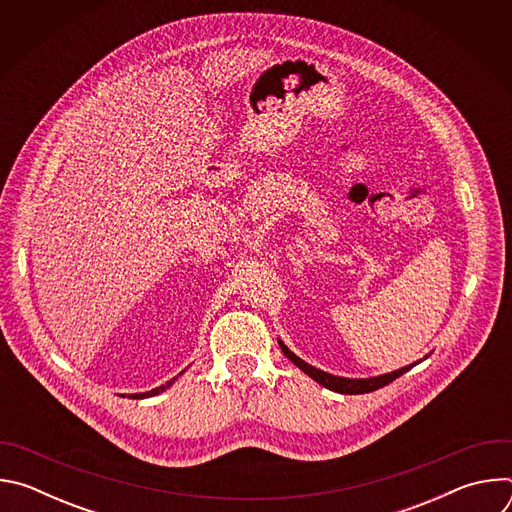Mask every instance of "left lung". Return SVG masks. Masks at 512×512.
<instances>
[{"label": "left lung", "instance_id": "obj_1", "mask_svg": "<svg viewBox=\"0 0 512 512\" xmlns=\"http://www.w3.org/2000/svg\"><path fill=\"white\" fill-rule=\"evenodd\" d=\"M279 346L283 350V354L296 364L298 369H302L308 377H312L316 383H320L322 387L330 389V391H336V393H342V395H360V393H371V391H377L389 383H393L397 377H401L403 373H407L413 364H409V367H403L399 371H393V373H387V375H381V377H371V379H344V377H334L330 373H324L316 367H312V364H308L306 360H302L300 356H296L294 352H291L281 340H279Z\"/></svg>", "mask_w": 512, "mask_h": 512}]
</instances>
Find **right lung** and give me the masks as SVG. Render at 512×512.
Here are the masks:
<instances>
[{
    "mask_svg": "<svg viewBox=\"0 0 512 512\" xmlns=\"http://www.w3.org/2000/svg\"><path fill=\"white\" fill-rule=\"evenodd\" d=\"M180 375H182V373H180ZM176 379H178V377H174L172 381H168L166 385H162V387H158V389H152V391H148V393H135V395H131V397H133V399H141V397H152V395H158V393L166 391V389H168Z\"/></svg>",
    "mask_w": 512,
    "mask_h": 512,
    "instance_id": "obj_1",
    "label": "right lung"
}]
</instances>
